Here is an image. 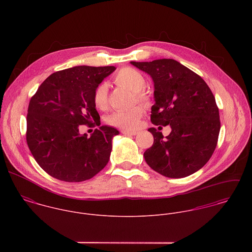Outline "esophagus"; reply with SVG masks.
I'll use <instances>...</instances> for the list:
<instances>
[{
  "label": "esophagus",
  "mask_w": 252,
  "mask_h": 252,
  "mask_svg": "<svg viewBox=\"0 0 252 252\" xmlns=\"http://www.w3.org/2000/svg\"><path fill=\"white\" fill-rule=\"evenodd\" d=\"M121 133L124 135H128V136H136L138 134L137 131H129V130H122Z\"/></svg>",
  "instance_id": "1"
}]
</instances>
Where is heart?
<instances>
[{"label": "heart", "instance_id": "1", "mask_svg": "<svg viewBox=\"0 0 252 252\" xmlns=\"http://www.w3.org/2000/svg\"><path fill=\"white\" fill-rule=\"evenodd\" d=\"M113 81L116 85L129 89L134 93L135 100L143 105L149 103V96L144 91L146 81L142 72L131 67L120 69L113 76ZM93 102L100 109H105L108 106V88L106 83L99 84L93 93ZM143 107H135L127 110L114 111L108 117L109 124L123 128L134 129L138 126L141 117L144 115Z\"/></svg>", "mask_w": 252, "mask_h": 252}]
</instances>
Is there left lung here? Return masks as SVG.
<instances>
[{"mask_svg":"<svg viewBox=\"0 0 252 252\" xmlns=\"http://www.w3.org/2000/svg\"><path fill=\"white\" fill-rule=\"evenodd\" d=\"M131 64L148 73L154 82L151 122L159 128H172L166 138L155 128L148 129L154 142L144 153L145 162L172 179L199 171L212 157L220 131L212 90L200 75L174 59Z\"/></svg>","mask_w":252,"mask_h":252,"instance_id":"1","label":"left lung"}]
</instances>
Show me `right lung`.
<instances>
[{
    "label": "right lung",
    "instance_id": "obj_1",
    "mask_svg": "<svg viewBox=\"0 0 252 252\" xmlns=\"http://www.w3.org/2000/svg\"><path fill=\"white\" fill-rule=\"evenodd\" d=\"M115 67L76 66L50 74L31 98L26 140L39 167L63 181L90 180L108 164L112 138L119 132L100 126L90 137L80 125L100 126L93 102L96 87Z\"/></svg>",
    "mask_w": 252,
    "mask_h": 252
}]
</instances>
